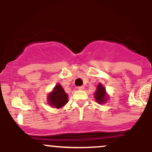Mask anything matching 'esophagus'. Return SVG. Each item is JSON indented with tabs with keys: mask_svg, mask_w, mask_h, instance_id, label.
<instances>
[{
	"mask_svg": "<svg viewBox=\"0 0 152 152\" xmlns=\"http://www.w3.org/2000/svg\"><path fill=\"white\" fill-rule=\"evenodd\" d=\"M78 90H83V89H84V86H80L78 87Z\"/></svg>",
	"mask_w": 152,
	"mask_h": 152,
	"instance_id": "34e87169",
	"label": "esophagus"
}]
</instances>
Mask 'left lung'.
<instances>
[{"label":"left lung","mask_w":152,"mask_h":152,"mask_svg":"<svg viewBox=\"0 0 152 152\" xmlns=\"http://www.w3.org/2000/svg\"><path fill=\"white\" fill-rule=\"evenodd\" d=\"M106 95L105 88L102 86L101 83H99L97 86L96 91L95 93V99L99 104H104L106 101Z\"/></svg>","instance_id":"1"}]
</instances>
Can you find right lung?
<instances>
[{"label": "right lung", "instance_id": "1", "mask_svg": "<svg viewBox=\"0 0 152 152\" xmlns=\"http://www.w3.org/2000/svg\"><path fill=\"white\" fill-rule=\"evenodd\" d=\"M68 102V95L60 84L56 85L48 96V103L56 108H61Z\"/></svg>", "mask_w": 152, "mask_h": 152}]
</instances>
